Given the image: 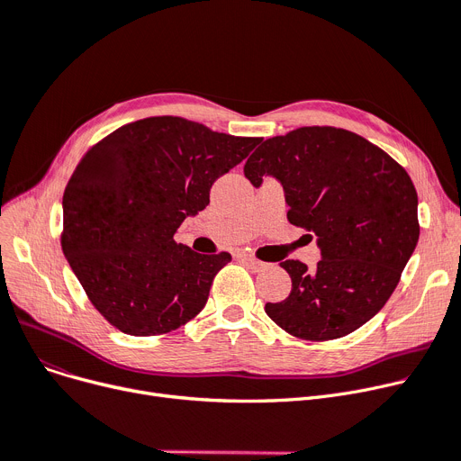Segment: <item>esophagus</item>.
I'll return each instance as SVG.
<instances>
[{"label": "esophagus", "mask_w": 461, "mask_h": 461, "mask_svg": "<svg viewBox=\"0 0 461 461\" xmlns=\"http://www.w3.org/2000/svg\"><path fill=\"white\" fill-rule=\"evenodd\" d=\"M243 262H246L253 272H262V269L267 266V264H264V262H260V260H257V258H253V257H249V255H241L240 257Z\"/></svg>", "instance_id": "1"}]
</instances>
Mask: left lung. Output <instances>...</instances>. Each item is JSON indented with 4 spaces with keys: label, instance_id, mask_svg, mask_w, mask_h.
<instances>
[{
    "label": "left lung",
    "instance_id": "left-lung-1",
    "mask_svg": "<svg viewBox=\"0 0 461 461\" xmlns=\"http://www.w3.org/2000/svg\"><path fill=\"white\" fill-rule=\"evenodd\" d=\"M243 175L281 182L288 221L316 236L321 260H285L292 292L266 314L286 333L331 340L359 330L394 292L419 241L417 192L402 166L361 135L303 126L266 140Z\"/></svg>",
    "mask_w": 461,
    "mask_h": 461
}]
</instances>
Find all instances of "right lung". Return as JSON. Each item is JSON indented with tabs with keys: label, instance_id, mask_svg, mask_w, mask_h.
<instances>
[{
	"label": "right lung",
	"instance_id": "obj_1",
	"mask_svg": "<svg viewBox=\"0 0 461 461\" xmlns=\"http://www.w3.org/2000/svg\"><path fill=\"white\" fill-rule=\"evenodd\" d=\"M258 143L180 117H150L115 130L81 158L63 195L61 246L112 326L161 335L204 309L230 255L195 253L175 232Z\"/></svg>",
	"mask_w": 461,
	"mask_h": 461
}]
</instances>
